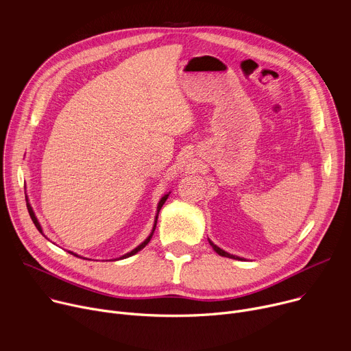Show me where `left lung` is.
<instances>
[{
    "label": "left lung",
    "instance_id": "obj_1",
    "mask_svg": "<svg viewBox=\"0 0 351 351\" xmlns=\"http://www.w3.org/2000/svg\"><path fill=\"white\" fill-rule=\"evenodd\" d=\"M210 241V244L213 245V248L215 250V252L219 254V256H222V257H228V258H233V260H243V258H240V257H236V256H233V254H229V253H226V252H223L222 248H219V247H217L211 240H208Z\"/></svg>",
    "mask_w": 351,
    "mask_h": 351
}]
</instances>
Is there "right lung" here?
<instances>
[{"instance_id": "obj_1", "label": "right lung", "mask_w": 351, "mask_h": 351, "mask_svg": "<svg viewBox=\"0 0 351 351\" xmlns=\"http://www.w3.org/2000/svg\"><path fill=\"white\" fill-rule=\"evenodd\" d=\"M168 195H169V194H165V195H164V197H162V198H161V202H160V203H158V210H157V217H156V223H154V228H153V232H152V234H149V236H148V237H147V239H145V240H144V241H143V243H141V244H140V245H137V247H136V248H134V250H132V252H130V253H128V254H125V256H122V257H121V260H123V258H128V257H130V256H133V254H136V253H137V252H140V250H141V248H144V247H145V245H147V244H148V241H149V240H152V237H153V234H154V230H156V226H157V219H158V213H160V210H161V208H162V206H164V203H165V202H167V198H168ZM26 206H27V211H29V215H30V218H32V221H33V223H34V225H36V228H37V229H38V232H40V233H43V230H41V226H40V223H38V221H37V218H36V215H34V213H33V210H32V207H30V204H29V203H27V204H26ZM69 253H71V252H69ZM71 254H73V253H71ZM73 256H76V254H73ZM76 257H77V256H76Z\"/></svg>"}]
</instances>
